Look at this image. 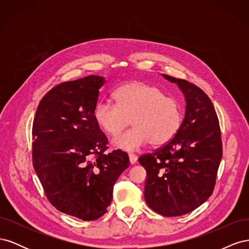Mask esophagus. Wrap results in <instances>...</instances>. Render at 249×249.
<instances>
[{
	"mask_svg": "<svg viewBox=\"0 0 249 249\" xmlns=\"http://www.w3.org/2000/svg\"><path fill=\"white\" fill-rule=\"evenodd\" d=\"M129 159H130L131 164H135L137 161V156L134 155V154H129Z\"/></svg>",
	"mask_w": 249,
	"mask_h": 249,
	"instance_id": "34e87169",
	"label": "esophagus"
}]
</instances>
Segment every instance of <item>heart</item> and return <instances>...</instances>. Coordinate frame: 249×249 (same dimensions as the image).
Returning <instances> with one entry per match:
<instances>
[{
    "instance_id": "1",
    "label": "heart",
    "mask_w": 249,
    "mask_h": 249,
    "mask_svg": "<svg viewBox=\"0 0 249 249\" xmlns=\"http://www.w3.org/2000/svg\"><path fill=\"white\" fill-rule=\"evenodd\" d=\"M115 104L101 101L95 105L93 118L101 129L116 136L131 124L133 127L113 141L117 148L135 150L146 143L161 146L178 133L182 123L179 103L161 89L139 81L118 87Z\"/></svg>"
}]
</instances>
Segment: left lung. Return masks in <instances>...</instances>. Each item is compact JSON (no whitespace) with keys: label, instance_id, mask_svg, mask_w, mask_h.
Returning <instances> with one entry per match:
<instances>
[{"label":"left lung","instance_id":"obj_1","mask_svg":"<svg viewBox=\"0 0 249 249\" xmlns=\"http://www.w3.org/2000/svg\"><path fill=\"white\" fill-rule=\"evenodd\" d=\"M162 76L184 93L185 117L175 137L138 161L146 170L144 198L148 207L173 217L192 212L213 193L222 141L219 120L209 96L186 80Z\"/></svg>","mask_w":249,"mask_h":249}]
</instances>
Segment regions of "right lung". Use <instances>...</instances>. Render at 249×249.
<instances>
[{"label":"right lung","instance_id":"1","mask_svg":"<svg viewBox=\"0 0 249 249\" xmlns=\"http://www.w3.org/2000/svg\"><path fill=\"white\" fill-rule=\"evenodd\" d=\"M100 76L64 82L42 97L33 122V166L49 201L84 221L107 212L113 187L129 167V156L105 154L108 139L93 118Z\"/></svg>","mask_w":249,"mask_h":249}]
</instances>
